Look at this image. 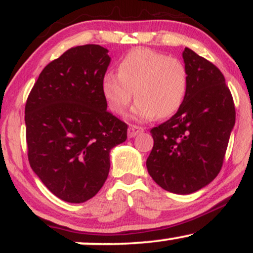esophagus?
I'll use <instances>...</instances> for the list:
<instances>
[{
    "instance_id": "1",
    "label": "esophagus",
    "mask_w": 253,
    "mask_h": 253,
    "mask_svg": "<svg viewBox=\"0 0 253 253\" xmlns=\"http://www.w3.org/2000/svg\"><path fill=\"white\" fill-rule=\"evenodd\" d=\"M144 128L140 126H136V125H130L128 128V138H134L135 135L140 134L143 132Z\"/></svg>"
}]
</instances>
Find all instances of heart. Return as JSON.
I'll return each mask as SVG.
<instances>
[{
  "label": "heart",
  "mask_w": 253,
  "mask_h": 253,
  "mask_svg": "<svg viewBox=\"0 0 253 253\" xmlns=\"http://www.w3.org/2000/svg\"><path fill=\"white\" fill-rule=\"evenodd\" d=\"M188 70L177 58L150 48H134L120 60L118 75L107 72L102 94L109 109L123 114L133 98L132 117L150 120L169 118L181 108L188 91Z\"/></svg>",
  "instance_id": "b5f03b06"
}]
</instances>
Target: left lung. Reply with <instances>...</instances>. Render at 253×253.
Masks as SVG:
<instances>
[{
  "instance_id": "obj_1",
  "label": "left lung",
  "mask_w": 253,
  "mask_h": 253,
  "mask_svg": "<svg viewBox=\"0 0 253 253\" xmlns=\"http://www.w3.org/2000/svg\"><path fill=\"white\" fill-rule=\"evenodd\" d=\"M189 84L181 108L151 129L153 147L147 171L159 187L191 194L221 170L236 123L233 97L221 71L190 48L183 51Z\"/></svg>"
}]
</instances>
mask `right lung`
<instances>
[{"mask_svg": "<svg viewBox=\"0 0 253 253\" xmlns=\"http://www.w3.org/2000/svg\"><path fill=\"white\" fill-rule=\"evenodd\" d=\"M110 63L100 45L76 46L43 68L25 107L32 170L71 203L94 197L109 173V152L127 125L107 110L102 78Z\"/></svg>", "mask_w": 253, "mask_h": 253, "instance_id": "obj_1", "label": "right lung"}]
</instances>
